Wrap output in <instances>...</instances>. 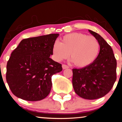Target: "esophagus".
I'll return each mask as SVG.
<instances>
[{
	"label": "esophagus",
	"mask_w": 122,
	"mask_h": 122,
	"mask_svg": "<svg viewBox=\"0 0 122 122\" xmlns=\"http://www.w3.org/2000/svg\"><path fill=\"white\" fill-rule=\"evenodd\" d=\"M62 68L63 69L68 68H69V66H68L67 65H65V64H63L62 66Z\"/></svg>",
	"instance_id": "34e87169"
}]
</instances>
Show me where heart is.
<instances>
[{"label": "heart", "mask_w": 122, "mask_h": 122, "mask_svg": "<svg viewBox=\"0 0 122 122\" xmlns=\"http://www.w3.org/2000/svg\"><path fill=\"white\" fill-rule=\"evenodd\" d=\"M100 44L93 36L80 33H73L63 36L61 43L55 41L52 47L54 58L57 61L67 59L69 56L77 67H86L97 56Z\"/></svg>", "instance_id": "heart-1"}]
</instances>
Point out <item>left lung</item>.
<instances>
[{"label": "left lung", "mask_w": 122, "mask_h": 122, "mask_svg": "<svg viewBox=\"0 0 122 122\" xmlns=\"http://www.w3.org/2000/svg\"><path fill=\"white\" fill-rule=\"evenodd\" d=\"M98 40L100 51L93 62L73 69L72 83L75 93L86 100L102 97L110 92L116 80L117 61L111 46L100 35L89 30Z\"/></svg>", "instance_id": "left-lung-1"}]
</instances>
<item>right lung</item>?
Returning <instances> with one entry per match:
<instances>
[{"label": "right lung", "mask_w": 122, "mask_h": 122, "mask_svg": "<svg viewBox=\"0 0 122 122\" xmlns=\"http://www.w3.org/2000/svg\"><path fill=\"white\" fill-rule=\"evenodd\" d=\"M59 34L25 39L12 51L6 66V81L14 95L28 101L48 95L51 76L62 71L61 64L50 58Z\"/></svg>", "instance_id": "1"}]
</instances>
